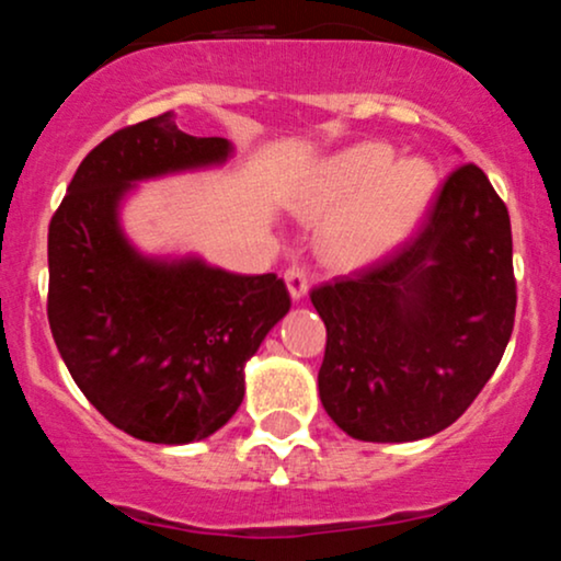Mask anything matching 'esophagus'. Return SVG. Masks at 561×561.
<instances>
[{
    "label": "esophagus",
    "instance_id": "1",
    "mask_svg": "<svg viewBox=\"0 0 561 561\" xmlns=\"http://www.w3.org/2000/svg\"><path fill=\"white\" fill-rule=\"evenodd\" d=\"M285 282H287V290H290L293 300L306 298V293H309V279H306L304 268H298V266L287 268L285 271Z\"/></svg>",
    "mask_w": 561,
    "mask_h": 561
}]
</instances>
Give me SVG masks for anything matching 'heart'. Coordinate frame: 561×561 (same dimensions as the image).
Returning <instances> with one entry per match:
<instances>
[{"label":"heart","mask_w":561,"mask_h":561,"mask_svg":"<svg viewBox=\"0 0 561 561\" xmlns=\"http://www.w3.org/2000/svg\"><path fill=\"white\" fill-rule=\"evenodd\" d=\"M436 172L426 159H397L386 144H356L317 164L298 210L324 220L319 250L337 268H365L391 255L426 215Z\"/></svg>","instance_id":"heart-1"}]
</instances>
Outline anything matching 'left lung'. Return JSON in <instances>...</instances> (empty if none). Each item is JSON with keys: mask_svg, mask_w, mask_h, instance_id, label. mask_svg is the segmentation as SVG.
<instances>
[{"mask_svg": "<svg viewBox=\"0 0 561 561\" xmlns=\"http://www.w3.org/2000/svg\"><path fill=\"white\" fill-rule=\"evenodd\" d=\"M328 328L319 399L362 442H415L458 421L514 330L511 220L477 164L375 266L311 293Z\"/></svg>", "mask_w": 561, "mask_h": 561, "instance_id": "left-lung-1", "label": "left lung"}]
</instances>
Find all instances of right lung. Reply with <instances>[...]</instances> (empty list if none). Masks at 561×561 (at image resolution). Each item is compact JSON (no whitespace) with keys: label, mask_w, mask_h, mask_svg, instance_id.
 Masks as SVG:
<instances>
[{"label":"right lung","mask_w":561,"mask_h":561,"mask_svg":"<svg viewBox=\"0 0 561 561\" xmlns=\"http://www.w3.org/2000/svg\"><path fill=\"white\" fill-rule=\"evenodd\" d=\"M226 138L159 114L108 135L79 164L50 220L47 319L73 383L135 439L188 445L231 421L244 365L290 311L276 274H231L196 255H144L122 229L140 181L220 168Z\"/></svg>","instance_id":"right-lung-1"}]
</instances>
